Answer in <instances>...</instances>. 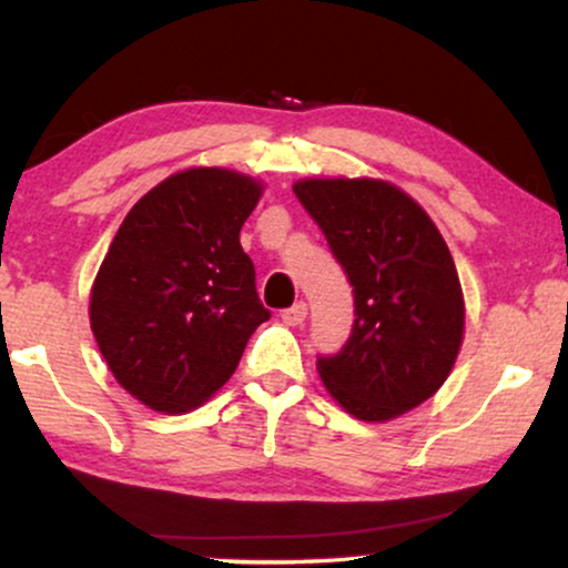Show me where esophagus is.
Segmentation results:
<instances>
[{"mask_svg": "<svg viewBox=\"0 0 568 568\" xmlns=\"http://www.w3.org/2000/svg\"><path fill=\"white\" fill-rule=\"evenodd\" d=\"M306 321V304L296 302L288 310H283V323L285 325H302Z\"/></svg>", "mask_w": 568, "mask_h": 568, "instance_id": "34e87169", "label": "esophagus"}]
</instances>
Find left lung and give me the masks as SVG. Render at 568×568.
I'll use <instances>...</instances> for the list:
<instances>
[{
  "instance_id": "left-lung-1",
  "label": "left lung",
  "mask_w": 568,
  "mask_h": 568,
  "mask_svg": "<svg viewBox=\"0 0 568 568\" xmlns=\"http://www.w3.org/2000/svg\"><path fill=\"white\" fill-rule=\"evenodd\" d=\"M293 192L355 288L352 334L342 352L317 357V374L355 419H397L438 393L465 338L452 251L389 181L302 179Z\"/></svg>"
}]
</instances>
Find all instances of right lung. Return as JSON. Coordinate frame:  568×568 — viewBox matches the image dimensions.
<instances>
[{
  "label": "right lung",
  "instance_id": "right-lung-1",
  "mask_svg": "<svg viewBox=\"0 0 568 568\" xmlns=\"http://www.w3.org/2000/svg\"><path fill=\"white\" fill-rule=\"evenodd\" d=\"M262 194L245 173L189 168L149 189L116 230L90 291V328L114 379L143 406H202L270 321L240 245Z\"/></svg>",
  "mask_w": 568,
  "mask_h": 568
}]
</instances>
